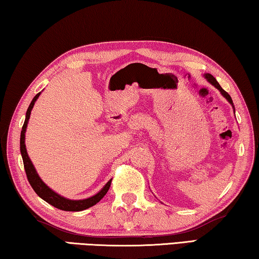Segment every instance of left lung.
<instances>
[{"instance_id":"left-lung-1","label":"left lung","mask_w":259,"mask_h":259,"mask_svg":"<svg viewBox=\"0 0 259 259\" xmlns=\"http://www.w3.org/2000/svg\"><path fill=\"white\" fill-rule=\"evenodd\" d=\"M204 78L206 79V81H209L211 84H212V86H214L215 88H217V90L220 92V94H222L224 97H225V99L230 102L231 103V105L233 107V109H234V104H233V101H232V97L230 96V94H228L227 92H225L222 88V86H220V84L218 83V81L217 80H215V78H213V75H211L210 73H205L204 74ZM234 112H235V109H234Z\"/></svg>"}]
</instances>
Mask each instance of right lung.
<instances>
[{"label":"right lung","mask_w":259,"mask_h":259,"mask_svg":"<svg viewBox=\"0 0 259 259\" xmlns=\"http://www.w3.org/2000/svg\"><path fill=\"white\" fill-rule=\"evenodd\" d=\"M40 94H41V92L37 93V94L33 97L31 104H29V107L26 111V117H25L22 133H20V154H22L23 162H24V168H25V172H26L28 182H29V185L32 186L34 192L39 195L42 200L46 201L47 203H49L50 205L57 207V209H59V210H64V211L86 210V209H88V207L95 205L96 203H99L102 198L104 197V195L108 193L112 179H110L99 193L93 195V196L88 197V198H84V200H70V198H66L64 196H62V195H59L58 193L54 192L52 188H49L48 186H47L45 182L42 181L39 175H37L35 167H34L31 158L28 157L26 145H25V133H26L29 117H31V111L34 107V103H35L36 100L39 99Z\"/></svg>","instance_id":"add662e5"}]
</instances>
